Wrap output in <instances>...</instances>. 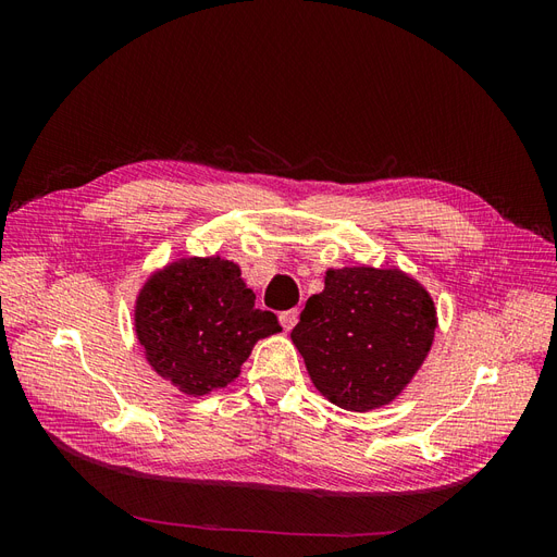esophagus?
<instances>
[{"label": "esophagus", "instance_id": "esophagus-1", "mask_svg": "<svg viewBox=\"0 0 557 557\" xmlns=\"http://www.w3.org/2000/svg\"><path fill=\"white\" fill-rule=\"evenodd\" d=\"M297 318H299L297 309H288V311H281L278 313V320H281V325H283L285 332H290L297 325Z\"/></svg>", "mask_w": 557, "mask_h": 557}]
</instances>
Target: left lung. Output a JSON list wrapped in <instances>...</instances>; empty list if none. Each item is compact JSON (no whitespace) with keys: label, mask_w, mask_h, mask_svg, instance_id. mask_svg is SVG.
Returning a JSON list of instances; mask_svg holds the SVG:
<instances>
[{"label":"left lung","mask_w":557,"mask_h":557,"mask_svg":"<svg viewBox=\"0 0 557 557\" xmlns=\"http://www.w3.org/2000/svg\"><path fill=\"white\" fill-rule=\"evenodd\" d=\"M436 311L425 288L397 269H330L290 339L332 404L369 411L393 401L428 358Z\"/></svg>","instance_id":"left-lung-1"}]
</instances>
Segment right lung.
<instances>
[{"mask_svg":"<svg viewBox=\"0 0 557 557\" xmlns=\"http://www.w3.org/2000/svg\"><path fill=\"white\" fill-rule=\"evenodd\" d=\"M137 336L156 372L188 395H207L242 372L252 346L281 332L239 267L221 258L178 260L150 276L139 293Z\"/></svg>","mask_w":557,"mask_h":557,"instance_id":"obj_1","label":"right lung"}]
</instances>
